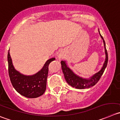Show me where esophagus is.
<instances>
[{
	"label": "esophagus",
	"instance_id": "1",
	"mask_svg": "<svg viewBox=\"0 0 120 120\" xmlns=\"http://www.w3.org/2000/svg\"><path fill=\"white\" fill-rule=\"evenodd\" d=\"M57 57L59 60H61V59H62V58L63 57V55L62 54V53H60L59 55H58Z\"/></svg>",
	"mask_w": 120,
	"mask_h": 120
}]
</instances>
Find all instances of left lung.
<instances>
[{
	"label": "left lung",
	"mask_w": 120,
	"mask_h": 120,
	"mask_svg": "<svg viewBox=\"0 0 120 120\" xmlns=\"http://www.w3.org/2000/svg\"><path fill=\"white\" fill-rule=\"evenodd\" d=\"M98 31H99L101 37V38L103 40L104 49H105V61H104L102 67V68L99 71L93 75L90 78H82V77L79 76L77 75L73 71V70H71L69 68L66 61H64H64L63 60L61 61V69H62V71L63 73L64 76V78H65L66 81L67 82V83L69 84V85L73 87V88H75L76 89H85V88H90V87L94 86L99 81V79H100L102 75L104 70H105V68H107L108 58V53H107V51L105 47V41H104L102 35H101L99 30H98Z\"/></svg>",
	"instance_id": "left-lung-1"
}]
</instances>
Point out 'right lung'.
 Wrapping results in <instances>:
<instances>
[{"label":"right lung","instance_id":"1","mask_svg":"<svg viewBox=\"0 0 120 120\" xmlns=\"http://www.w3.org/2000/svg\"><path fill=\"white\" fill-rule=\"evenodd\" d=\"M54 57L49 59L42 69L32 75H25L15 69L9 52L8 54V71L12 85L21 95L29 98L40 97L46 89L47 79L49 64L55 60Z\"/></svg>","mask_w":120,"mask_h":120}]
</instances>
